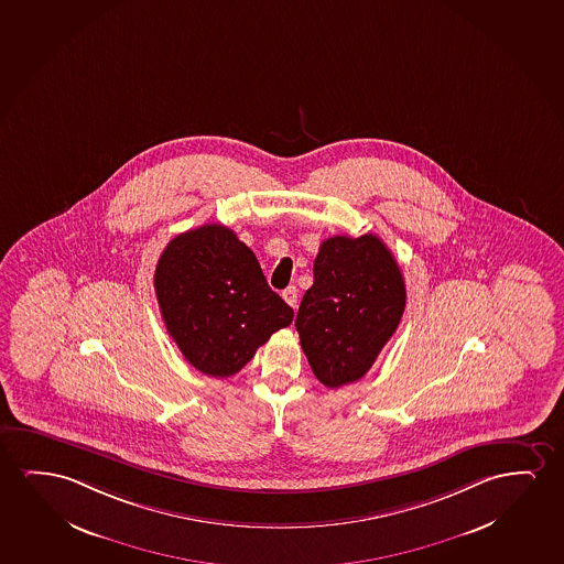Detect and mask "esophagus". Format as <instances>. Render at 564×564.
<instances>
[{
  "mask_svg": "<svg viewBox=\"0 0 564 564\" xmlns=\"http://www.w3.org/2000/svg\"><path fill=\"white\" fill-rule=\"evenodd\" d=\"M282 297H284V302L290 305V307H297V290L294 286L286 288L284 292H282Z\"/></svg>",
  "mask_w": 564,
  "mask_h": 564,
  "instance_id": "obj_1",
  "label": "esophagus"
}]
</instances>
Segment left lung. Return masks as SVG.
I'll return each mask as SVG.
<instances>
[{
    "label": "left lung",
    "instance_id": "left-lung-1",
    "mask_svg": "<svg viewBox=\"0 0 564 564\" xmlns=\"http://www.w3.org/2000/svg\"><path fill=\"white\" fill-rule=\"evenodd\" d=\"M404 307V276L381 238L323 241L295 318L318 381L328 389L359 381L397 333Z\"/></svg>",
    "mask_w": 564,
    "mask_h": 564
}]
</instances>
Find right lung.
<instances>
[{
    "label": "right lung",
    "mask_w": 564,
    "mask_h": 564,
    "mask_svg": "<svg viewBox=\"0 0 564 564\" xmlns=\"http://www.w3.org/2000/svg\"><path fill=\"white\" fill-rule=\"evenodd\" d=\"M154 290L167 334L208 377L238 373L259 346L294 321L253 251L223 224L175 236L160 254Z\"/></svg>",
    "instance_id": "add662e5"
}]
</instances>
